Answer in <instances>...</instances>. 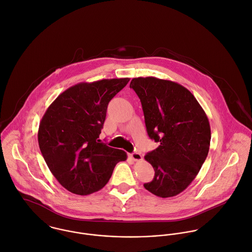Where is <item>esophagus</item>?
I'll return each instance as SVG.
<instances>
[{"instance_id": "34e87169", "label": "esophagus", "mask_w": 252, "mask_h": 252, "mask_svg": "<svg viewBox=\"0 0 252 252\" xmlns=\"http://www.w3.org/2000/svg\"><path fill=\"white\" fill-rule=\"evenodd\" d=\"M129 156H130V158H131L133 160H135V161L142 159V156H141L139 153H136V152L131 153Z\"/></svg>"}]
</instances>
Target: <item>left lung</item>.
I'll return each instance as SVG.
<instances>
[{"mask_svg": "<svg viewBox=\"0 0 252 252\" xmlns=\"http://www.w3.org/2000/svg\"><path fill=\"white\" fill-rule=\"evenodd\" d=\"M148 135L158 143L144 158L155 170L144 187L159 198L174 197L196 178L210 145V126L196 97L183 86L155 77L133 78Z\"/></svg>", "mask_w": 252, "mask_h": 252, "instance_id": "1", "label": "left lung"}]
</instances>
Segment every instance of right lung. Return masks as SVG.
<instances>
[{
    "label": "right lung",
    "instance_id": "right-lung-1",
    "mask_svg": "<svg viewBox=\"0 0 252 252\" xmlns=\"http://www.w3.org/2000/svg\"><path fill=\"white\" fill-rule=\"evenodd\" d=\"M128 78L80 83L60 94L47 109L38 131L42 155L56 180L86 196L102 189L126 153L101 143L108 103Z\"/></svg>",
    "mask_w": 252,
    "mask_h": 252
}]
</instances>
